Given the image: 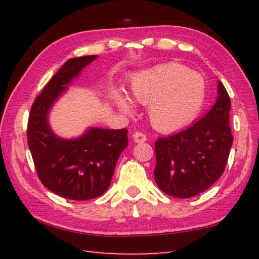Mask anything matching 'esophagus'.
<instances>
[{
  "label": "esophagus",
  "instance_id": "esophagus-1",
  "mask_svg": "<svg viewBox=\"0 0 259 259\" xmlns=\"http://www.w3.org/2000/svg\"><path fill=\"white\" fill-rule=\"evenodd\" d=\"M133 138H134V142L137 143V144L146 142V136L142 134V133H135L134 136H133Z\"/></svg>",
  "mask_w": 259,
  "mask_h": 259
}]
</instances>
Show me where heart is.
I'll return each instance as SVG.
<instances>
[{
	"label": "heart",
	"instance_id": "b5f03b06",
	"mask_svg": "<svg viewBox=\"0 0 259 259\" xmlns=\"http://www.w3.org/2000/svg\"><path fill=\"white\" fill-rule=\"evenodd\" d=\"M136 103L148 105L152 125L161 133H174L194 121L202 111L207 85L200 73L178 63H165L143 69L131 78ZM115 103L122 112L133 113L135 104L120 94Z\"/></svg>",
	"mask_w": 259,
	"mask_h": 259
}]
</instances>
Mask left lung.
Listing matches in <instances>:
<instances>
[{"instance_id": "8db88e82", "label": "left lung", "mask_w": 259, "mask_h": 259, "mask_svg": "<svg viewBox=\"0 0 259 259\" xmlns=\"http://www.w3.org/2000/svg\"><path fill=\"white\" fill-rule=\"evenodd\" d=\"M213 106L190 128L155 142V182L162 192L187 199L217 182L233 143L231 99L221 81Z\"/></svg>"}]
</instances>
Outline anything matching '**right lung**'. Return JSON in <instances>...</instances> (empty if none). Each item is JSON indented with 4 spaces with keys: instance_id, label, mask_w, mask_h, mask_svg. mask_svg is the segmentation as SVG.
<instances>
[{
    "instance_id": "1",
    "label": "right lung",
    "mask_w": 259,
    "mask_h": 259,
    "mask_svg": "<svg viewBox=\"0 0 259 259\" xmlns=\"http://www.w3.org/2000/svg\"><path fill=\"white\" fill-rule=\"evenodd\" d=\"M98 56L67 60L51 77L30 108L27 142L43 185L55 194L71 200H90L104 194L117 159L128 146V130L88 128L76 138H63L49 123L52 106Z\"/></svg>"
}]
</instances>
